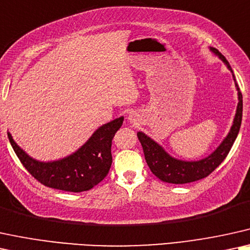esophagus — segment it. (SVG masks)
<instances>
[{"instance_id":"34e87169","label":"esophagus","mask_w":250,"mask_h":250,"mask_svg":"<svg viewBox=\"0 0 250 250\" xmlns=\"http://www.w3.org/2000/svg\"><path fill=\"white\" fill-rule=\"evenodd\" d=\"M129 120H130L131 122H132V121H135V115H134V114H130V115H129Z\"/></svg>"}]
</instances>
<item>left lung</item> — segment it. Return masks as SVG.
Returning a JSON list of instances; mask_svg holds the SVG:
<instances>
[{
  "label": "left lung",
  "mask_w": 250,
  "mask_h": 250,
  "mask_svg": "<svg viewBox=\"0 0 250 250\" xmlns=\"http://www.w3.org/2000/svg\"><path fill=\"white\" fill-rule=\"evenodd\" d=\"M211 52L216 54L222 61L225 63L229 70L232 72L233 80L235 82L234 74H233L232 68L229 63L225 59V56L222 55V53L216 48L210 47ZM235 87L238 91V107H236V113L233 120V125L229 129V132L224 138V141L220 143L216 150L213 151L210 156L203 159L197 160V162H186V160H180L176 158H173L164 150L162 145H159L157 142H154L152 138L148 137L144 132L138 131L137 137L140 140L142 147L144 151V157L146 160L147 166L150 167L151 172L160 179L164 182L175 183V185H182V183H189L197 181V180L207 178L211 174L214 169L217 168L223 160L225 159L229 154L230 147L234 143L236 136L239 134L240 125H241L242 120V94L241 91L235 82Z\"/></svg>",
  "instance_id": "left-lung-1"
}]
</instances>
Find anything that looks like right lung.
Returning <instances> with one entry per match:
<instances>
[{
	"instance_id": "1",
	"label": "right lung",
	"mask_w": 250,
	"mask_h": 250,
	"mask_svg": "<svg viewBox=\"0 0 250 250\" xmlns=\"http://www.w3.org/2000/svg\"><path fill=\"white\" fill-rule=\"evenodd\" d=\"M122 123L123 116L103 125L77 151L54 162L33 159L18 146L10 132L8 137L21 163L34 179L46 187L81 192L92 189L108 174L112 165V140Z\"/></svg>"
}]
</instances>
